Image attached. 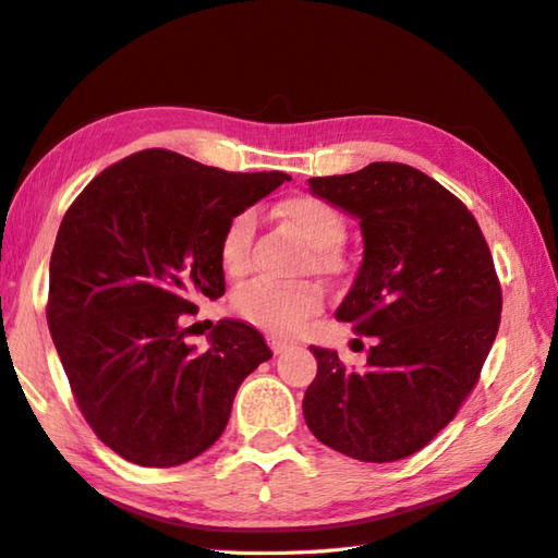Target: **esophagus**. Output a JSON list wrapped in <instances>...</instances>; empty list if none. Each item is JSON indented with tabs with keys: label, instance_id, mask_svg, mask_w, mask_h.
<instances>
[{
	"label": "esophagus",
	"instance_id": "esophagus-1",
	"mask_svg": "<svg viewBox=\"0 0 558 558\" xmlns=\"http://www.w3.org/2000/svg\"><path fill=\"white\" fill-rule=\"evenodd\" d=\"M268 344H270V349H274V353H276V355H280V353H284V351L290 349L288 341L280 339V337H270V339H268Z\"/></svg>",
	"mask_w": 558,
	"mask_h": 558
}]
</instances>
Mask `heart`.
<instances>
[{
    "mask_svg": "<svg viewBox=\"0 0 558 558\" xmlns=\"http://www.w3.org/2000/svg\"><path fill=\"white\" fill-rule=\"evenodd\" d=\"M278 219L288 226L308 250H313V264L320 270L335 268L330 254L344 238V221L339 211L320 197L294 195L278 205ZM252 238V214H238L228 223L221 240V264L228 274H240L247 266V250ZM233 306L247 323L264 327L268 332L288 335L316 316L323 306L320 290L313 284H282L274 280H254L242 288Z\"/></svg>",
    "mask_w": 558,
    "mask_h": 558,
    "instance_id": "b5f03b06",
    "label": "heart"
}]
</instances>
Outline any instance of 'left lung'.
I'll return each instance as SVG.
<instances>
[{"mask_svg": "<svg viewBox=\"0 0 558 558\" xmlns=\"http://www.w3.org/2000/svg\"><path fill=\"white\" fill-rule=\"evenodd\" d=\"M308 191L361 221L363 262L335 318L375 344L363 369L311 347L306 424L353 460H403L457 415L497 337L502 292L488 242L460 199L408 165L316 177Z\"/></svg>", "mask_w": 558, "mask_h": 558, "instance_id": "obj_1", "label": "left lung"}]
</instances>
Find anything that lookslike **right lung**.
<instances>
[{"mask_svg": "<svg viewBox=\"0 0 558 558\" xmlns=\"http://www.w3.org/2000/svg\"><path fill=\"white\" fill-rule=\"evenodd\" d=\"M282 171L233 174L150 148L104 169L61 221L49 264L53 347L94 434L126 462L177 466L211 448L238 387L268 361L252 325L223 318L185 344L195 296L223 294L221 240Z\"/></svg>", "mask_w": 558, "mask_h": 558, "instance_id": "obj_1", "label": "right lung"}]
</instances>
